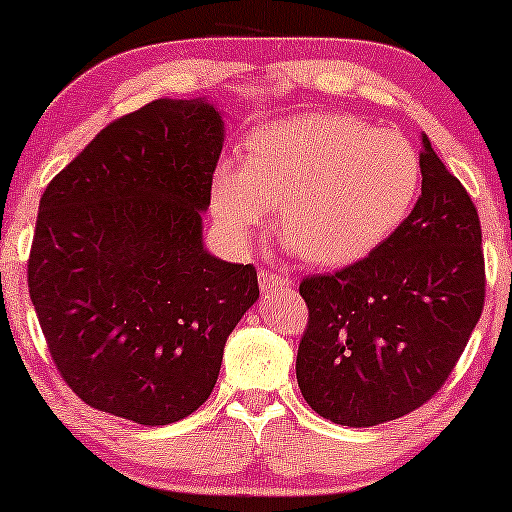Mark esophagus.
<instances>
[{"label": "esophagus", "mask_w": 512, "mask_h": 512, "mask_svg": "<svg viewBox=\"0 0 512 512\" xmlns=\"http://www.w3.org/2000/svg\"><path fill=\"white\" fill-rule=\"evenodd\" d=\"M291 279L286 274L274 272V269H260V286L262 291H272V289H284L289 286Z\"/></svg>", "instance_id": "1"}]
</instances>
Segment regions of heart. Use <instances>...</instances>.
<instances>
[{"instance_id":"obj_1","label":"heart","mask_w":512,"mask_h":512,"mask_svg":"<svg viewBox=\"0 0 512 512\" xmlns=\"http://www.w3.org/2000/svg\"><path fill=\"white\" fill-rule=\"evenodd\" d=\"M421 158L404 134L337 113L269 122L248 137V166L223 163L211 204L223 231L248 243L279 204V231L303 260H361L407 219Z\"/></svg>"}]
</instances>
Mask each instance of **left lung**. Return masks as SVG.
I'll return each instance as SVG.
<instances>
[{"label":"left lung","instance_id":"obj_1","mask_svg":"<svg viewBox=\"0 0 512 512\" xmlns=\"http://www.w3.org/2000/svg\"><path fill=\"white\" fill-rule=\"evenodd\" d=\"M421 195L368 257L303 276L296 356L305 402L342 426H375L445 385L486 298L481 223L462 182L424 137Z\"/></svg>","mask_w":512,"mask_h":512}]
</instances>
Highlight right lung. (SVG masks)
Instances as JSON below:
<instances>
[{
    "instance_id": "add662e5",
    "label": "right lung",
    "mask_w": 512,
    "mask_h": 512,
    "mask_svg": "<svg viewBox=\"0 0 512 512\" xmlns=\"http://www.w3.org/2000/svg\"><path fill=\"white\" fill-rule=\"evenodd\" d=\"M223 146L204 101L117 117L40 197L28 293L62 380L144 426L207 402L223 344L260 296L257 269L202 248Z\"/></svg>"
}]
</instances>
